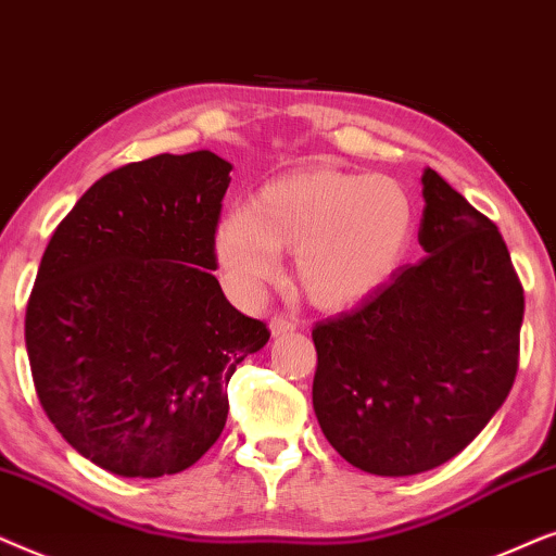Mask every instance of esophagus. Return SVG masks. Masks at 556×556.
<instances>
[{
	"instance_id": "obj_1",
	"label": "esophagus",
	"mask_w": 556,
	"mask_h": 556,
	"mask_svg": "<svg viewBox=\"0 0 556 556\" xmlns=\"http://www.w3.org/2000/svg\"><path fill=\"white\" fill-rule=\"evenodd\" d=\"M269 328H271V336H287V332L298 330V320L290 315H274Z\"/></svg>"
}]
</instances>
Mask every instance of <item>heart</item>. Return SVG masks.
<instances>
[{
  "instance_id": "obj_1",
  "label": "heart",
  "mask_w": 556,
  "mask_h": 556,
  "mask_svg": "<svg viewBox=\"0 0 556 556\" xmlns=\"http://www.w3.org/2000/svg\"><path fill=\"white\" fill-rule=\"evenodd\" d=\"M417 233L409 190L383 175L315 165L274 177L218 226L216 256L243 294L294 254V282L323 309L358 305L402 269Z\"/></svg>"
}]
</instances>
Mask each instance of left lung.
<instances>
[{"label":"left lung","instance_id":"left-lung-1","mask_svg":"<svg viewBox=\"0 0 556 556\" xmlns=\"http://www.w3.org/2000/svg\"><path fill=\"white\" fill-rule=\"evenodd\" d=\"M421 185L427 256L313 330L323 434L355 468L389 478L468 447L519 368L523 287L506 241L434 169Z\"/></svg>","mask_w":556,"mask_h":556}]
</instances>
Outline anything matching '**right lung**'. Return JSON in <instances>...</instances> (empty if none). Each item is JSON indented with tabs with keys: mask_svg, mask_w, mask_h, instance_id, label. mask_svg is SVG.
Returning a JSON list of instances; mask_svg holds the SVG:
<instances>
[{
	"mask_svg": "<svg viewBox=\"0 0 556 556\" xmlns=\"http://www.w3.org/2000/svg\"><path fill=\"white\" fill-rule=\"evenodd\" d=\"M231 169L208 150L118 167L42 254L25 315L37 399L65 442L114 476L201 460L226 427L236 366L269 340L211 274Z\"/></svg>",
	"mask_w": 556,
	"mask_h": 556,
	"instance_id": "add662e5",
	"label": "right lung"
}]
</instances>
